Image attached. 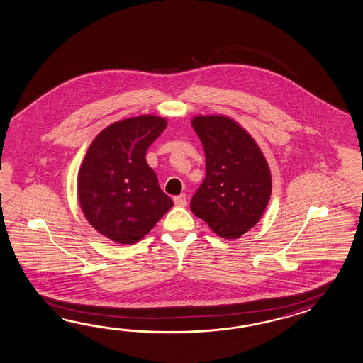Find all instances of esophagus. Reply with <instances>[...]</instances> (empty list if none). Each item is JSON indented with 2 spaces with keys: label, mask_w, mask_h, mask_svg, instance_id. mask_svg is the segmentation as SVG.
Listing matches in <instances>:
<instances>
[{
  "label": "esophagus",
  "mask_w": 363,
  "mask_h": 363,
  "mask_svg": "<svg viewBox=\"0 0 363 363\" xmlns=\"http://www.w3.org/2000/svg\"><path fill=\"white\" fill-rule=\"evenodd\" d=\"M174 204L178 206V207H186V204H187V198H186L185 194H181V195H178V196H174Z\"/></svg>",
  "instance_id": "obj_1"
}]
</instances>
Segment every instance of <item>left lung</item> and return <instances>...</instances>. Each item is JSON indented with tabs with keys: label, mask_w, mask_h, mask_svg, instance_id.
<instances>
[{
	"label": "left lung",
	"mask_w": 363,
	"mask_h": 363,
	"mask_svg": "<svg viewBox=\"0 0 363 363\" xmlns=\"http://www.w3.org/2000/svg\"><path fill=\"white\" fill-rule=\"evenodd\" d=\"M191 125L206 153V178L190 208L220 237L240 238L257 225L268 206V162L254 138L230 117L195 116Z\"/></svg>",
	"instance_id": "1"
}]
</instances>
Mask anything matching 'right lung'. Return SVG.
<instances>
[{"instance_id":"1","label":"right lung","mask_w":363,"mask_h":363,"mask_svg":"<svg viewBox=\"0 0 363 363\" xmlns=\"http://www.w3.org/2000/svg\"><path fill=\"white\" fill-rule=\"evenodd\" d=\"M167 120L143 114L97 134L78 172V201L89 225L111 241H140L172 208L145 152Z\"/></svg>"}]
</instances>
